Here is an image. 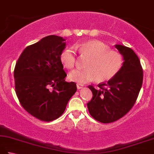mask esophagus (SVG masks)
Here are the masks:
<instances>
[{
    "label": "esophagus",
    "instance_id": "34e87169",
    "mask_svg": "<svg viewBox=\"0 0 154 154\" xmlns=\"http://www.w3.org/2000/svg\"><path fill=\"white\" fill-rule=\"evenodd\" d=\"M83 85L82 84H80V83H77V89H82V88H83Z\"/></svg>",
    "mask_w": 154,
    "mask_h": 154
}]
</instances>
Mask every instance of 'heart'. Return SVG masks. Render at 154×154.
<instances>
[{
  "label": "heart",
  "mask_w": 154,
  "mask_h": 154,
  "mask_svg": "<svg viewBox=\"0 0 154 154\" xmlns=\"http://www.w3.org/2000/svg\"><path fill=\"white\" fill-rule=\"evenodd\" d=\"M82 56L89 58L86 69H75L69 75L72 81L87 83L97 79L106 82L116 77L122 69L124 58L120 52L111 50L109 45L98 40H91L75 45ZM60 60L65 67L73 69L76 64V54L73 48L65 49L60 54Z\"/></svg>",
  "instance_id": "1"
}]
</instances>
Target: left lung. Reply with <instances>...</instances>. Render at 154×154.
I'll return each instance as SVG.
<instances>
[{
	"instance_id": "8db88e82",
	"label": "left lung",
	"mask_w": 154,
	"mask_h": 154,
	"mask_svg": "<svg viewBox=\"0 0 154 154\" xmlns=\"http://www.w3.org/2000/svg\"><path fill=\"white\" fill-rule=\"evenodd\" d=\"M123 55L122 69L107 83L89 88L93 99L87 103L93 119L102 123L115 122L129 112L134 105L143 83V69L139 58L131 48L116 45Z\"/></svg>"
}]
</instances>
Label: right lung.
Wrapping results in <instances>:
<instances>
[{
  "label": "right lung",
  "instance_id": "add662e5",
  "mask_svg": "<svg viewBox=\"0 0 154 154\" xmlns=\"http://www.w3.org/2000/svg\"><path fill=\"white\" fill-rule=\"evenodd\" d=\"M65 40L51 35L28 45L16 62L15 91L22 106L32 116L50 122L58 119L77 91L76 83L65 81L60 60Z\"/></svg>",
  "mask_w": 154,
  "mask_h": 154
}]
</instances>
